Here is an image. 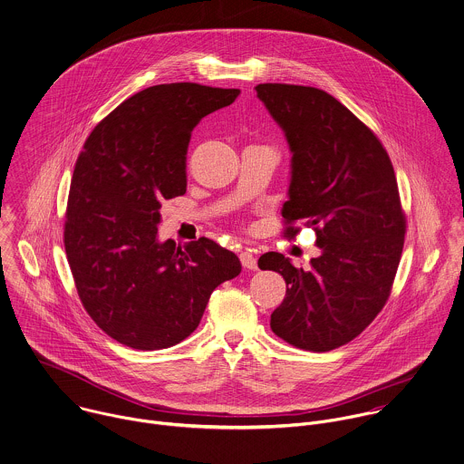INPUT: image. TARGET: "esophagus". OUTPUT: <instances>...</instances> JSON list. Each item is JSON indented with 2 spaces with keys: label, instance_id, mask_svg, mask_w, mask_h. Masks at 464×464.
Masks as SVG:
<instances>
[{
  "label": "esophagus",
  "instance_id": "1",
  "mask_svg": "<svg viewBox=\"0 0 464 464\" xmlns=\"http://www.w3.org/2000/svg\"><path fill=\"white\" fill-rule=\"evenodd\" d=\"M240 261H242V265H244L246 268H249V270H257L256 256H255L251 251H244V253H240Z\"/></svg>",
  "mask_w": 464,
  "mask_h": 464
}]
</instances>
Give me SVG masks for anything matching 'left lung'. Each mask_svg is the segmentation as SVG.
Listing matches in <instances>:
<instances>
[{"instance_id":"1","label":"left lung","mask_w":464,"mask_h":464,"mask_svg":"<svg viewBox=\"0 0 464 464\" xmlns=\"http://www.w3.org/2000/svg\"><path fill=\"white\" fill-rule=\"evenodd\" d=\"M256 92L292 151L281 215L313 227L320 249L309 268L279 253L257 259L286 281L270 327L294 347L327 353L361 334L390 297L406 235L395 170L379 139L331 94L286 83Z\"/></svg>"}]
</instances>
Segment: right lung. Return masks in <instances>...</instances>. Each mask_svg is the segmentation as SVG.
Returning <instances> with one entry per match:
<instances>
[{
	"label": "right lung",
	"mask_w": 464,
	"mask_h": 464,
	"mask_svg": "<svg viewBox=\"0 0 464 464\" xmlns=\"http://www.w3.org/2000/svg\"><path fill=\"white\" fill-rule=\"evenodd\" d=\"M238 94L199 83L144 89L104 117L78 156L65 255L87 313L126 347L179 343L211 292L242 272L235 253L205 237L183 247L158 240L161 201L187 192L192 130Z\"/></svg>",
	"instance_id": "right-lung-1"
}]
</instances>
